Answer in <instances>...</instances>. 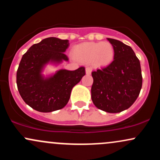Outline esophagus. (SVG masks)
Wrapping results in <instances>:
<instances>
[{
	"label": "esophagus",
	"instance_id": "obj_1",
	"mask_svg": "<svg viewBox=\"0 0 160 160\" xmlns=\"http://www.w3.org/2000/svg\"><path fill=\"white\" fill-rule=\"evenodd\" d=\"M86 74H90L92 73V68L90 67H87L86 68Z\"/></svg>",
	"mask_w": 160,
	"mask_h": 160
}]
</instances>
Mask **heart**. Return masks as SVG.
Listing matches in <instances>:
<instances>
[{"instance_id":"1","label":"heart","mask_w":160,"mask_h":160,"mask_svg":"<svg viewBox=\"0 0 160 160\" xmlns=\"http://www.w3.org/2000/svg\"><path fill=\"white\" fill-rule=\"evenodd\" d=\"M73 55L83 63H92L97 67H106L114 59L115 49L110 42H85L73 49Z\"/></svg>"}]
</instances>
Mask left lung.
<instances>
[{"mask_svg": "<svg viewBox=\"0 0 160 160\" xmlns=\"http://www.w3.org/2000/svg\"><path fill=\"white\" fill-rule=\"evenodd\" d=\"M108 40L114 47V59L107 67L92 72L91 97L98 109L120 113L131 107L140 93V61L129 46L112 38Z\"/></svg>", "mask_w": 160, "mask_h": 160, "instance_id": "obj_1", "label": "left lung"}]
</instances>
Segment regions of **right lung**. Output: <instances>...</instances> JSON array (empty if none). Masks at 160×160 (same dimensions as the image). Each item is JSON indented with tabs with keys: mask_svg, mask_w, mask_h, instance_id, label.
I'll return each instance as SVG.
<instances>
[{
	"mask_svg": "<svg viewBox=\"0 0 160 160\" xmlns=\"http://www.w3.org/2000/svg\"><path fill=\"white\" fill-rule=\"evenodd\" d=\"M68 46V40L48 38L32 45L23 55L16 73V83L23 101L33 109L48 113L63 108L73 87L85 75L84 67L75 71L61 69L47 78L42 74L49 62L68 61L64 53Z\"/></svg>",
	"mask_w": 160,
	"mask_h": 160,
	"instance_id": "right-lung-1",
	"label": "right lung"
}]
</instances>
